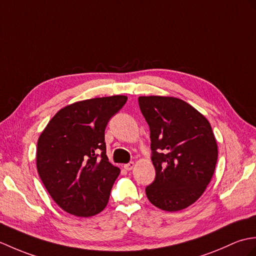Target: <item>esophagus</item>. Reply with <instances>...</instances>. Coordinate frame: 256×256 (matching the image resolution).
<instances>
[{
	"mask_svg": "<svg viewBox=\"0 0 256 256\" xmlns=\"http://www.w3.org/2000/svg\"><path fill=\"white\" fill-rule=\"evenodd\" d=\"M124 170H127V171H132V170L134 168V162H129L127 164H124Z\"/></svg>",
	"mask_w": 256,
	"mask_h": 256,
	"instance_id": "34e87169",
	"label": "esophagus"
}]
</instances>
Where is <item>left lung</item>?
<instances>
[{
  "instance_id": "8db88e82",
  "label": "left lung",
  "mask_w": 256,
  "mask_h": 256,
  "mask_svg": "<svg viewBox=\"0 0 256 256\" xmlns=\"http://www.w3.org/2000/svg\"><path fill=\"white\" fill-rule=\"evenodd\" d=\"M150 128L156 178L146 186L152 205L178 212L194 204L212 180L218 146L206 117L186 102L168 96H140Z\"/></svg>"
}]
</instances>
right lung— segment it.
Here are the masks:
<instances>
[{
    "instance_id": "obj_1",
    "label": "right lung",
    "mask_w": 256,
    "mask_h": 256,
    "mask_svg": "<svg viewBox=\"0 0 256 256\" xmlns=\"http://www.w3.org/2000/svg\"><path fill=\"white\" fill-rule=\"evenodd\" d=\"M126 102L124 95L76 102L56 112L42 132L37 171L64 212L90 217L106 207L120 170L106 156L105 128Z\"/></svg>"
}]
</instances>
